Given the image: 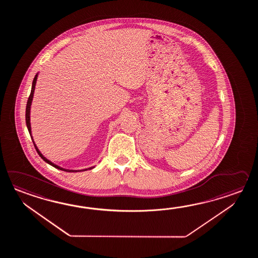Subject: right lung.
<instances>
[{"label": "right lung", "instance_id": "1", "mask_svg": "<svg viewBox=\"0 0 258 258\" xmlns=\"http://www.w3.org/2000/svg\"><path fill=\"white\" fill-rule=\"evenodd\" d=\"M37 77H38V75H36L35 77H34L33 83H32V88H31V92H30V95H29V97H28V103H27V108H26V122H27V127H28V132H29V134H30V137H31V139H32V141H33V138H32V136H31V127H30V106H31V102H32V99H33V94L34 90H35V86H36V82H37ZM34 147L36 148V150H37V152L39 155V157L41 158V159H43L44 161H46L47 163H49V165H51V166H53L54 168L56 169H58V170H64V171H69V172H77V171H82V170H66V169H62V168H60L59 166H57V165L53 164L52 162H50L49 160L46 159L45 157H44L42 154L40 153V151H39L38 148H37V146L35 145V143H34ZM94 167H91V168H89L88 170H91V169H93Z\"/></svg>", "mask_w": 258, "mask_h": 258}]
</instances>
